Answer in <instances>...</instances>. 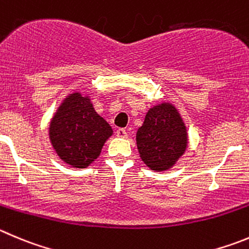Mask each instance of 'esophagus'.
<instances>
[{"label":"esophagus","instance_id":"1","mask_svg":"<svg viewBox=\"0 0 249 249\" xmlns=\"http://www.w3.org/2000/svg\"><path fill=\"white\" fill-rule=\"evenodd\" d=\"M117 136H118V138L126 139V138H127L126 130H125V129H118V130H117Z\"/></svg>","mask_w":249,"mask_h":249}]
</instances>
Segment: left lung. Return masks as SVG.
<instances>
[{
    "label": "left lung",
    "mask_w": 249,
    "mask_h": 249,
    "mask_svg": "<svg viewBox=\"0 0 249 249\" xmlns=\"http://www.w3.org/2000/svg\"><path fill=\"white\" fill-rule=\"evenodd\" d=\"M136 143L143 163L152 171H167L176 164L188 145L187 127L171 103L148 109L136 132Z\"/></svg>",
    "instance_id": "8db88e82"
}]
</instances>
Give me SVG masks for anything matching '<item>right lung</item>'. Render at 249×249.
Returning a JSON list of instances; mask_svg holds the SVG:
<instances>
[{"mask_svg": "<svg viewBox=\"0 0 249 249\" xmlns=\"http://www.w3.org/2000/svg\"><path fill=\"white\" fill-rule=\"evenodd\" d=\"M111 134V126L97 114L89 97L80 92L64 99L49 127V138L57 156L76 168L89 166Z\"/></svg>", "mask_w": 249, "mask_h": 249, "instance_id": "right-lung-1", "label": "right lung"}]
</instances>
